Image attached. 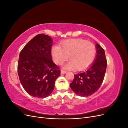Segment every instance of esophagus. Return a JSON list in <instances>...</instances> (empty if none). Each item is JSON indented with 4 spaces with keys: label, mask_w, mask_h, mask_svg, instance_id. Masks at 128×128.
I'll list each match as a JSON object with an SVG mask.
<instances>
[{
    "label": "esophagus",
    "mask_w": 128,
    "mask_h": 128,
    "mask_svg": "<svg viewBox=\"0 0 128 128\" xmlns=\"http://www.w3.org/2000/svg\"><path fill=\"white\" fill-rule=\"evenodd\" d=\"M67 73V72L65 71V70H61V74H64Z\"/></svg>",
    "instance_id": "34e87169"
}]
</instances>
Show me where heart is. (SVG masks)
Returning <instances> with one entry per match:
<instances>
[{
    "instance_id": "obj_1",
    "label": "heart",
    "mask_w": 128,
    "mask_h": 128,
    "mask_svg": "<svg viewBox=\"0 0 128 128\" xmlns=\"http://www.w3.org/2000/svg\"><path fill=\"white\" fill-rule=\"evenodd\" d=\"M96 53L95 46L82 39L67 40L62 43V48L54 45L51 50L52 56L56 64H62L69 57L70 61L64 68H76L78 70H83L90 66L94 59Z\"/></svg>"
}]
</instances>
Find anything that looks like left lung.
Returning a JSON list of instances; mask_svg holds the SVG:
<instances>
[{
    "mask_svg": "<svg viewBox=\"0 0 128 128\" xmlns=\"http://www.w3.org/2000/svg\"><path fill=\"white\" fill-rule=\"evenodd\" d=\"M96 55L93 63L86 70L74 75L70 84L72 90L77 95L88 96L98 90L103 82L107 68V60L104 50L96 44Z\"/></svg>",
    "mask_w": 128,
    "mask_h": 128,
    "instance_id": "left-lung-1",
    "label": "left lung"
}]
</instances>
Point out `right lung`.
Returning <instances> with one entry per match:
<instances>
[{
	"label": "right lung",
	"instance_id": "right-lung-1",
	"mask_svg": "<svg viewBox=\"0 0 128 128\" xmlns=\"http://www.w3.org/2000/svg\"><path fill=\"white\" fill-rule=\"evenodd\" d=\"M52 39L38 34L27 43L19 55L18 64L20 83L28 94L44 98L52 92L60 70L51 56Z\"/></svg>",
	"mask_w": 128,
	"mask_h": 128
}]
</instances>
